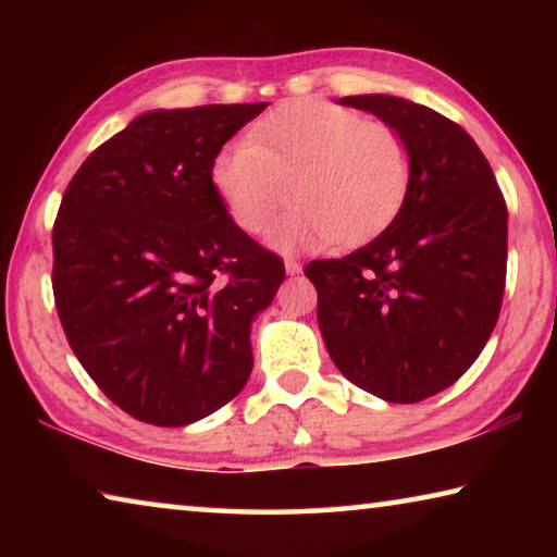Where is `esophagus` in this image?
Segmentation results:
<instances>
[{
    "mask_svg": "<svg viewBox=\"0 0 557 557\" xmlns=\"http://www.w3.org/2000/svg\"><path fill=\"white\" fill-rule=\"evenodd\" d=\"M285 272H287V275H299V272H301V262L295 260V258H287V260H285Z\"/></svg>",
    "mask_w": 557,
    "mask_h": 557,
    "instance_id": "obj_1",
    "label": "esophagus"
}]
</instances>
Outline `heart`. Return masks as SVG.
<instances>
[{
    "label": "heart",
    "mask_w": 557,
    "mask_h": 557,
    "mask_svg": "<svg viewBox=\"0 0 557 557\" xmlns=\"http://www.w3.org/2000/svg\"><path fill=\"white\" fill-rule=\"evenodd\" d=\"M211 178L233 221L262 233L275 215L301 206L270 233L280 250L361 243L395 213L410 182V154L388 125L324 100H297L260 120L213 159Z\"/></svg>",
    "instance_id": "heart-1"
}]
</instances>
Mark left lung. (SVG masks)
Returning a JSON list of instances; mask_svg holds the SVG:
<instances>
[{
    "label": "left lung",
    "instance_id": "obj_1",
    "mask_svg": "<svg viewBox=\"0 0 557 557\" xmlns=\"http://www.w3.org/2000/svg\"><path fill=\"white\" fill-rule=\"evenodd\" d=\"M403 137L410 182L388 228L342 260L309 262L326 351L388 403L449 388L502 312L508 211L492 166L457 122L385 92L346 96Z\"/></svg>",
    "mask_w": 557,
    "mask_h": 557
}]
</instances>
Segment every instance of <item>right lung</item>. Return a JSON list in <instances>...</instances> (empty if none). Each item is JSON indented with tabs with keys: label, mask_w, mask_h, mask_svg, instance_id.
I'll use <instances>...</instances> for the list:
<instances>
[{
	"label": "right lung",
	"mask_w": 557,
	"mask_h": 557,
	"mask_svg": "<svg viewBox=\"0 0 557 557\" xmlns=\"http://www.w3.org/2000/svg\"><path fill=\"white\" fill-rule=\"evenodd\" d=\"M265 108L143 112L61 199L53 297L65 338L98 388L149 425H191L250 379V329L285 265L235 225L211 169Z\"/></svg>",
	"instance_id": "add662e5"
}]
</instances>
